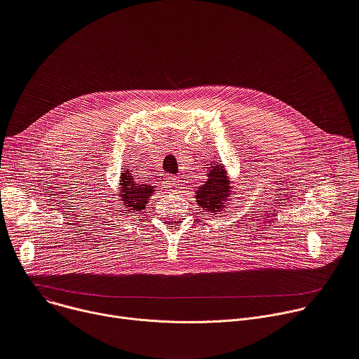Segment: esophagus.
Listing matches in <instances>:
<instances>
[{"label": "esophagus", "mask_w": 359, "mask_h": 359, "mask_svg": "<svg viewBox=\"0 0 359 359\" xmlns=\"http://www.w3.org/2000/svg\"><path fill=\"white\" fill-rule=\"evenodd\" d=\"M179 177H170V179H168V183H166V186H169V187H176L177 184H179Z\"/></svg>", "instance_id": "obj_1"}]
</instances>
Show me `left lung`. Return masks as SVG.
<instances>
[{
  "label": "left lung",
  "instance_id": "left-lung-1",
  "mask_svg": "<svg viewBox=\"0 0 359 359\" xmlns=\"http://www.w3.org/2000/svg\"><path fill=\"white\" fill-rule=\"evenodd\" d=\"M213 163V161H212ZM232 182L227 176L224 165H212L208 168V180L196 187L194 199L205 212H223L232 199ZM236 199V198H235Z\"/></svg>",
  "mask_w": 359,
  "mask_h": 359
}]
</instances>
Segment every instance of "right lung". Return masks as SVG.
I'll return each instance as SVG.
<instances>
[{"label": "right lung", "instance_id": "obj_1", "mask_svg": "<svg viewBox=\"0 0 359 359\" xmlns=\"http://www.w3.org/2000/svg\"><path fill=\"white\" fill-rule=\"evenodd\" d=\"M118 190L120 191L116 199L123 203L126 213H133L140 212L147 206L149 198L153 196L154 193V186L147 183H137L135 175H132L130 169H123L120 175Z\"/></svg>", "mask_w": 359, "mask_h": 359}]
</instances>
